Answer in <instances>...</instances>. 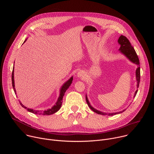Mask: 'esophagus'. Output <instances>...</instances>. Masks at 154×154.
<instances>
[{
  "label": "esophagus",
  "mask_w": 154,
  "mask_h": 154,
  "mask_svg": "<svg viewBox=\"0 0 154 154\" xmlns=\"http://www.w3.org/2000/svg\"><path fill=\"white\" fill-rule=\"evenodd\" d=\"M77 77H78L83 78V77H85V74H84V73H83L82 71H79V72L77 73Z\"/></svg>",
  "instance_id": "esophagus-1"
}]
</instances>
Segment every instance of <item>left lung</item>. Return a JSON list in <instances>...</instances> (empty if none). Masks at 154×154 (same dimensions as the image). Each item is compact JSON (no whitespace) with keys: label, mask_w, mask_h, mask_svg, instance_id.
Masks as SVG:
<instances>
[{"label":"left lung","mask_w":154,"mask_h":154,"mask_svg":"<svg viewBox=\"0 0 154 154\" xmlns=\"http://www.w3.org/2000/svg\"><path fill=\"white\" fill-rule=\"evenodd\" d=\"M118 42H119V45H121V47L119 48L120 52L121 53H122L123 54H124L131 62H133V63L138 64V66H140V60H139L138 57L134 47L131 45V44H130L129 40L127 38V37H125V36L121 35L119 38ZM136 77H137V83H138L137 86L138 87L139 86V83H140V66H138V68L136 70ZM137 91H138V90L136 91V92L135 93V95H134V97H135V96L137 95ZM86 102H87L88 105L90 108L92 109V110L94 112H96L97 114L102 115H107V113L101 112L98 111V110H97V109H94L90 105V103L88 100V98H87L86 96ZM124 110H125V109H124ZM123 112H124V110L122 112H121L120 113H122ZM120 113L119 112V113H108V115L112 116V115H115L117 113Z\"/></svg>","instance_id":"left-lung-1"}]
</instances>
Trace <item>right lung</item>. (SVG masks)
I'll return each mask as SVG.
<instances>
[{
  "instance_id": "1",
  "label": "right lung",
  "mask_w": 154,
  "mask_h": 154,
  "mask_svg": "<svg viewBox=\"0 0 154 154\" xmlns=\"http://www.w3.org/2000/svg\"><path fill=\"white\" fill-rule=\"evenodd\" d=\"M26 41L24 42H26ZM11 80H12V86H13V90H14V91L16 93V90H15V88H14V67H13V71H12ZM72 80H73V78L72 77L71 79H69V80H68L62 86L61 90H60V96L58 99V100H57L56 104L54 106H52V108L48 109H47V110H45V111H42H42H39V110L38 111V110H34V109H33L27 108L24 105H23V104H22V103L20 101H19V103H20V104L22 106L24 107L26 109H27L28 112H31L32 113H34V114L42 115H50L54 114V113H56L57 112H58L60 109V108H61V105H62V99L63 98L64 93H65L66 91V90H68V88L69 87L71 84L72 83Z\"/></svg>"
}]
</instances>
